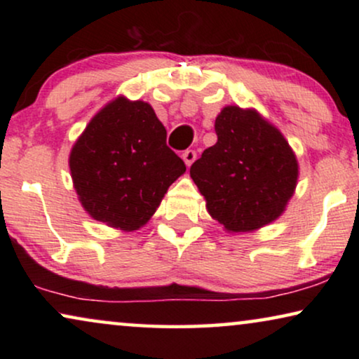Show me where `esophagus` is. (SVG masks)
Returning a JSON list of instances; mask_svg holds the SVG:
<instances>
[{
    "mask_svg": "<svg viewBox=\"0 0 359 359\" xmlns=\"http://www.w3.org/2000/svg\"><path fill=\"white\" fill-rule=\"evenodd\" d=\"M181 156H183L186 166H191V165H193V161L196 160V151L194 150H186Z\"/></svg>",
    "mask_w": 359,
    "mask_h": 359,
    "instance_id": "34e87169",
    "label": "esophagus"
}]
</instances>
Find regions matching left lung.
Instances as JSON below:
<instances>
[{
  "instance_id": "8db88e82",
  "label": "left lung",
  "mask_w": 359,
  "mask_h": 359,
  "mask_svg": "<svg viewBox=\"0 0 359 359\" xmlns=\"http://www.w3.org/2000/svg\"><path fill=\"white\" fill-rule=\"evenodd\" d=\"M215 134V145L189 170L210 217L229 233L253 232L281 217L299 178L297 156L281 130L253 107L225 106Z\"/></svg>"
}]
</instances>
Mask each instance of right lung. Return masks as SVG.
Here are the masks:
<instances>
[{
	"label": "right lung",
	"mask_w": 359,
	"mask_h": 359,
	"mask_svg": "<svg viewBox=\"0 0 359 359\" xmlns=\"http://www.w3.org/2000/svg\"><path fill=\"white\" fill-rule=\"evenodd\" d=\"M68 165L88 215L124 232L144 227L186 171L184 161L166 147V129L154 107L122 95L91 117Z\"/></svg>",
	"instance_id": "1"
}]
</instances>
